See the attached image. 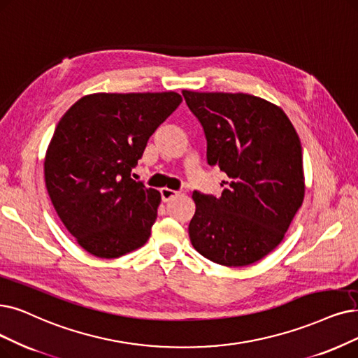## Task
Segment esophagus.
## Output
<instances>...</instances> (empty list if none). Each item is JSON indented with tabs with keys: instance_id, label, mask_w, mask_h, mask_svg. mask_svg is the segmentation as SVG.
Instances as JSON below:
<instances>
[{
	"instance_id": "esophagus-1",
	"label": "esophagus",
	"mask_w": 358,
	"mask_h": 358,
	"mask_svg": "<svg viewBox=\"0 0 358 358\" xmlns=\"http://www.w3.org/2000/svg\"><path fill=\"white\" fill-rule=\"evenodd\" d=\"M160 195H162L163 201L167 203V201H170V199H173L178 195V192L173 191V189H169V188H162L160 189Z\"/></svg>"
}]
</instances>
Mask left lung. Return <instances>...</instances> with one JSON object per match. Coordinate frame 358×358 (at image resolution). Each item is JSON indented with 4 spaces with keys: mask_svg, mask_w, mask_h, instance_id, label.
<instances>
[{
    "mask_svg": "<svg viewBox=\"0 0 358 358\" xmlns=\"http://www.w3.org/2000/svg\"><path fill=\"white\" fill-rule=\"evenodd\" d=\"M182 94L203 126L207 163L229 178L220 196L194 191L192 245L227 267L259 262L280 244L303 204L301 142L287 114L263 98Z\"/></svg>",
    "mask_w": 358,
    "mask_h": 358,
    "instance_id": "left-lung-1",
    "label": "left lung"
}]
</instances>
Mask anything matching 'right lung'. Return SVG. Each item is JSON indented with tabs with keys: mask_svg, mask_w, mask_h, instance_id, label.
<instances>
[{
	"mask_svg": "<svg viewBox=\"0 0 358 358\" xmlns=\"http://www.w3.org/2000/svg\"><path fill=\"white\" fill-rule=\"evenodd\" d=\"M180 103L176 92L92 94L57 124L44 163L47 191L67 231L92 255L117 259L148 241L162 196L131 173Z\"/></svg>",
	"mask_w": 358,
	"mask_h": 358,
	"instance_id": "obj_1",
	"label": "right lung"
}]
</instances>
